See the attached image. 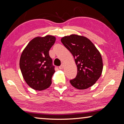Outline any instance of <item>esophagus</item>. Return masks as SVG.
<instances>
[{
	"instance_id": "esophagus-1",
	"label": "esophagus",
	"mask_w": 124,
	"mask_h": 124,
	"mask_svg": "<svg viewBox=\"0 0 124 124\" xmlns=\"http://www.w3.org/2000/svg\"><path fill=\"white\" fill-rule=\"evenodd\" d=\"M64 66V63H62V64H61V66H60V67H59V68H60V70H62Z\"/></svg>"
}]
</instances>
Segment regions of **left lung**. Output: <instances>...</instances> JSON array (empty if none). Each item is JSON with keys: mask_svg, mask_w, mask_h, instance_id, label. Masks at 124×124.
<instances>
[{"mask_svg": "<svg viewBox=\"0 0 124 124\" xmlns=\"http://www.w3.org/2000/svg\"><path fill=\"white\" fill-rule=\"evenodd\" d=\"M62 43L72 53L77 67L75 78L70 80L71 85L78 90L93 86L102 74L103 62L101 53L86 37L71 34L61 38Z\"/></svg>", "mask_w": 124, "mask_h": 124, "instance_id": "obj_1", "label": "left lung"}]
</instances>
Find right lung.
I'll return each mask as SVG.
<instances>
[{"label": "right lung", "instance_id": "1", "mask_svg": "<svg viewBox=\"0 0 124 124\" xmlns=\"http://www.w3.org/2000/svg\"><path fill=\"white\" fill-rule=\"evenodd\" d=\"M56 41L52 35L37 37L22 52L19 66L24 80L33 89L42 91L51 86L55 72L49 51Z\"/></svg>", "mask_w": 124, "mask_h": 124}]
</instances>
